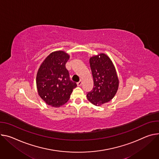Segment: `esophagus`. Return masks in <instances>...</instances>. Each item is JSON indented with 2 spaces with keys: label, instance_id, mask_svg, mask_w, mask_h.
<instances>
[{
  "label": "esophagus",
  "instance_id": "esophagus-1",
  "mask_svg": "<svg viewBox=\"0 0 159 159\" xmlns=\"http://www.w3.org/2000/svg\"><path fill=\"white\" fill-rule=\"evenodd\" d=\"M77 84L78 86H80V85L82 84V80H80L79 82L77 83Z\"/></svg>",
  "mask_w": 159,
  "mask_h": 159
}]
</instances>
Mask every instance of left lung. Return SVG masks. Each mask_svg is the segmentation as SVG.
<instances>
[{
    "mask_svg": "<svg viewBox=\"0 0 159 159\" xmlns=\"http://www.w3.org/2000/svg\"><path fill=\"white\" fill-rule=\"evenodd\" d=\"M89 64L94 87L88 93L87 98L93 105L99 106L114 97L118 89L119 79L111 61L106 54L91 57Z\"/></svg>",
    "mask_w": 159,
    "mask_h": 159,
    "instance_id": "1",
    "label": "left lung"
}]
</instances>
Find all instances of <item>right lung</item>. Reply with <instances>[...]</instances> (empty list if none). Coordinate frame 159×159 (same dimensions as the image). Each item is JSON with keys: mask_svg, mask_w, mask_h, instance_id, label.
<instances>
[{"mask_svg": "<svg viewBox=\"0 0 159 159\" xmlns=\"http://www.w3.org/2000/svg\"><path fill=\"white\" fill-rule=\"evenodd\" d=\"M68 54L63 51L50 54L40 66L37 75V87L39 96L53 107L65 104L77 84L70 79L65 65Z\"/></svg>", "mask_w": 159, "mask_h": 159, "instance_id": "right-lung-1", "label": "right lung"}]
</instances>
